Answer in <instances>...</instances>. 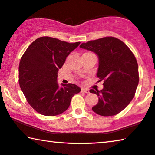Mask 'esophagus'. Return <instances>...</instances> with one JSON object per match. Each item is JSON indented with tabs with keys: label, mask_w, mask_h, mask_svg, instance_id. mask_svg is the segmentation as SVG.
Here are the masks:
<instances>
[{
	"label": "esophagus",
	"mask_w": 155,
	"mask_h": 155,
	"mask_svg": "<svg viewBox=\"0 0 155 155\" xmlns=\"http://www.w3.org/2000/svg\"><path fill=\"white\" fill-rule=\"evenodd\" d=\"M81 92H85V93H90V90L88 89H86V88H81Z\"/></svg>",
	"instance_id": "obj_1"
}]
</instances>
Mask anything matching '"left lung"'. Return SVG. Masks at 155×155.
Masks as SVG:
<instances>
[{
  "label": "left lung",
  "instance_id": "left-lung-1",
  "mask_svg": "<svg viewBox=\"0 0 155 155\" xmlns=\"http://www.w3.org/2000/svg\"><path fill=\"white\" fill-rule=\"evenodd\" d=\"M81 48L99 57L97 76L104 81L101 90H90L99 97L92 110L101 116H114L133 99L139 83V68L134 55L123 41L112 36L83 43Z\"/></svg>",
  "mask_w": 155,
  "mask_h": 155
}]
</instances>
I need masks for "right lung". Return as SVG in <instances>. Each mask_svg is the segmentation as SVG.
Here are the masks:
<instances>
[{"label": "right lung", "instance_id": "obj_1", "mask_svg": "<svg viewBox=\"0 0 155 155\" xmlns=\"http://www.w3.org/2000/svg\"><path fill=\"white\" fill-rule=\"evenodd\" d=\"M80 42L69 43L43 36L31 43L19 63L18 82L27 101L34 110L45 116L64 112L74 95L81 88L75 84L57 83L58 72L71 51Z\"/></svg>", "mask_w": 155, "mask_h": 155}]
</instances>
